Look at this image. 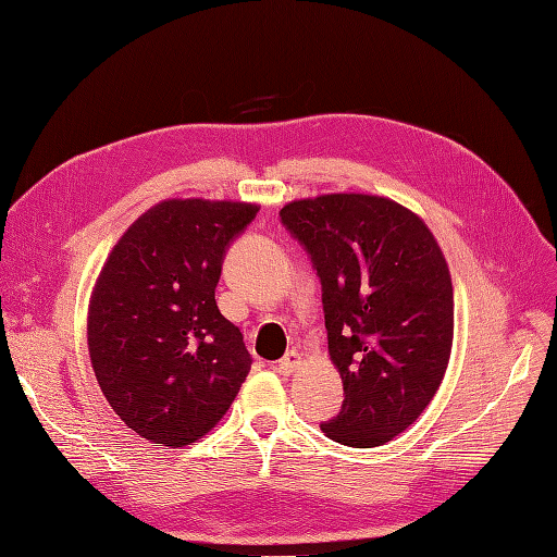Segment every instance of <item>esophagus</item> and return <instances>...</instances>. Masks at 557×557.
<instances>
[{
  "mask_svg": "<svg viewBox=\"0 0 557 557\" xmlns=\"http://www.w3.org/2000/svg\"><path fill=\"white\" fill-rule=\"evenodd\" d=\"M299 364H301V356H299V352H297V350H288V352H285V356L278 360L276 369H278V372H281L283 376H290Z\"/></svg>",
  "mask_w": 557,
  "mask_h": 557,
  "instance_id": "esophagus-1",
  "label": "esophagus"
}]
</instances>
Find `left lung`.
<instances>
[{"label":"left lung","instance_id":"obj_1","mask_svg":"<svg viewBox=\"0 0 557 557\" xmlns=\"http://www.w3.org/2000/svg\"><path fill=\"white\" fill-rule=\"evenodd\" d=\"M281 221L323 285L342 411L320 425L352 448L393 442L440 391L453 346L448 262L423 218L397 201L332 193L288 201Z\"/></svg>","mask_w":557,"mask_h":557}]
</instances>
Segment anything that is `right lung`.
<instances>
[{
	"label": "right lung",
	"instance_id": "add662e5",
	"mask_svg": "<svg viewBox=\"0 0 557 557\" xmlns=\"http://www.w3.org/2000/svg\"><path fill=\"white\" fill-rule=\"evenodd\" d=\"M250 201L164 199L134 221L99 272L88 350L99 387L144 440L190 446L227 413L250 372L244 334L218 311L230 242Z\"/></svg>",
	"mask_w": 557,
	"mask_h": 557
}]
</instances>
